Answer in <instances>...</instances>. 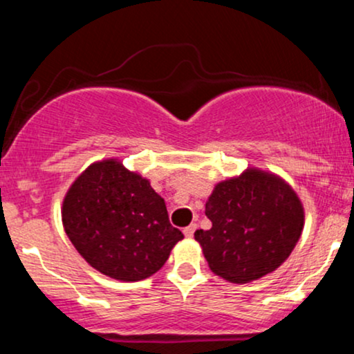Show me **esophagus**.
I'll use <instances>...</instances> for the list:
<instances>
[{
    "mask_svg": "<svg viewBox=\"0 0 354 354\" xmlns=\"http://www.w3.org/2000/svg\"><path fill=\"white\" fill-rule=\"evenodd\" d=\"M196 223H191L189 226H186L185 230H183V233H185V236L186 238H193V234H194V231H196Z\"/></svg>",
    "mask_w": 354,
    "mask_h": 354,
    "instance_id": "34e87169",
    "label": "esophagus"
}]
</instances>
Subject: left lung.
<instances>
[{
    "label": "left lung",
    "instance_id": "left-lung-1",
    "mask_svg": "<svg viewBox=\"0 0 354 354\" xmlns=\"http://www.w3.org/2000/svg\"><path fill=\"white\" fill-rule=\"evenodd\" d=\"M211 230H198L209 270L250 283L286 261L301 236L304 209L295 189L273 173L248 168L218 183L206 201Z\"/></svg>",
    "mask_w": 354,
    "mask_h": 354
}]
</instances>
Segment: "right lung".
Masks as SVG:
<instances>
[{
    "label": "right lung",
    "mask_w": 354,
    "mask_h": 354,
    "mask_svg": "<svg viewBox=\"0 0 354 354\" xmlns=\"http://www.w3.org/2000/svg\"><path fill=\"white\" fill-rule=\"evenodd\" d=\"M61 218L88 265L120 281L156 273L185 238L171 226L165 200L149 181L115 158L89 165L76 178Z\"/></svg>",
    "instance_id": "add662e5"
}]
</instances>
